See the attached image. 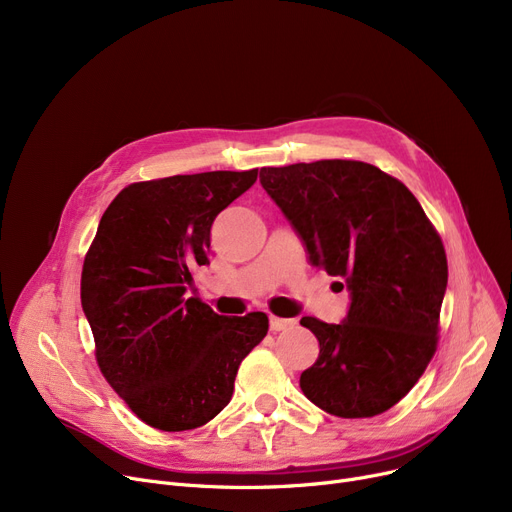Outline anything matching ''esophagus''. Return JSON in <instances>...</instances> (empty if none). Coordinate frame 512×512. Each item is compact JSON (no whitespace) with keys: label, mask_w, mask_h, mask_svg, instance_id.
<instances>
[{"label":"esophagus","mask_w":512,"mask_h":512,"mask_svg":"<svg viewBox=\"0 0 512 512\" xmlns=\"http://www.w3.org/2000/svg\"><path fill=\"white\" fill-rule=\"evenodd\" d=\"M294 326V319H282V317H270V330L272 332H282Z\"/></svg>","instance_id":"obj_1"}]
</instances>
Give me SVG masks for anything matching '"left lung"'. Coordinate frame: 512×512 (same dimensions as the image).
<instances>
[{"instance_id": "obj_1", "label": "left lung", "mask_w": 512, "mask_h": 512, "mask_svg": "<svg viewBox=\"0 0 512 512\" xmlns=\"http://www.w3.org/2000/svg\"><path fill=\"white\" fill-rule=\"evenodd\" d=\"M259 182L311 265L351 292L340 324L301 319L319 342L317 361L301 373L303 394L344 419L388 411L436 353L448 284L438 232L405 184L365 161L261 168Z\"/></svg>"}]
</instances>
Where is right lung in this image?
<instances>
[{
	"label": "right lung",
	"instance_id": "add662e5",
	"mask_svg": "<svg viewBox=\"0 0 512 512\" xmlns=\"http://www.w3.org/2000/svg\"><path fill=\"white\" fill-rule=\"evenodd\" d=\"M257 170L137 182L105 209L80 278L101 373L130 411L161 432L211 421L232 398L240 361L267 334L261 311L224 317L193 290L211 224Z\"/></svg>",
	"mask_w": 512,
	"mask_h": 512
}]
</instances>
